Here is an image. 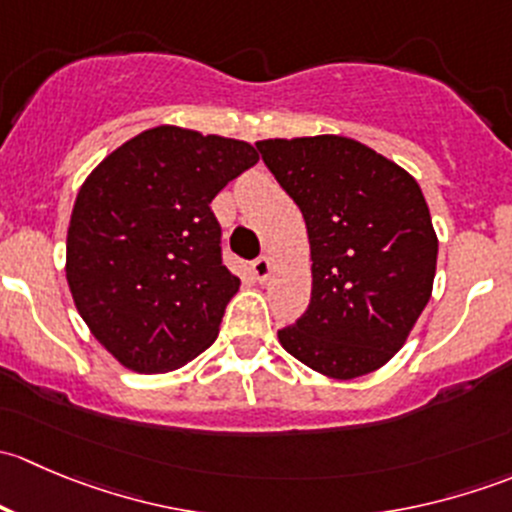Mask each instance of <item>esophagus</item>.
<instances>
[{"instance_id":"34e87169","label":"esophagus","mask_w":512,"mask_h":512,"mask_svg":"<svg viewBox=\"0 0 512 512\" xmlns=\"http://www.w3.org/2000/svg\"><path fill=\"white\" fill-rule=\"evenodd\" d=\"M252 272H255L257 282H265L267 277H270V272H272V260H270V257H267V255L257 257V260L252 262Z\"/></svg>"}]
</instances>
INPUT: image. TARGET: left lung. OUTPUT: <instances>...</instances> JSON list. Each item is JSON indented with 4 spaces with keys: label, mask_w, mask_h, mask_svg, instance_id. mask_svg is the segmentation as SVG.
<instances>
[{
    "label": "left lung",
    "mask_w": 512,
    "mask_h": 512,
    "mask_svg": "<svg viewBox=\"0 0 512 512\" xmlns=\"http://www.w3.org/2000/svg\"><path fill=\"white\" fill-rule=\"evenodd\" d=\"M257 151L302 210L312 299L277 332L294 359L332 379L384 366L431 299L438 237L426 198L394 160L344 136L270 138Z\"/></svg>",
    "instance_id": "left-lung-1"
}]
</instances>
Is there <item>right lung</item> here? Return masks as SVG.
I'll use <instances>...</instances> for the list:
<instances>
[{"label":"right lung","mask_w":512,"mask_h":512,"mask_svg":"<svg viewBox=\"0 0 512 512\" xmlns=\"http://www.w3.org/2000/svg\"><path fill=\"white\" fill-rule=\"evenodd\" d=\"M260 160L245 141L178 126L138 133L91 170L66 237V280L126 369H180L218 337L240 280L210 203Z\"/></svg>","instance_id":"add662e5"}]
</instances>
